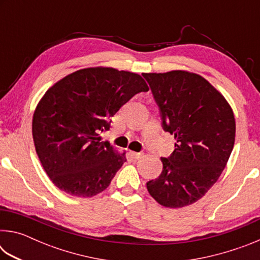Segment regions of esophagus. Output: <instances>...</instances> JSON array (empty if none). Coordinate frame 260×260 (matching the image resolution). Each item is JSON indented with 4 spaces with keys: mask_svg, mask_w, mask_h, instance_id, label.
Instances as JSON below:
<instances>
[{
    "mask_svg": "<svg viewBox=\"0 0 260 260\" xmlns=\"http://www.w3.org/2000/svg\"><path fill=\"white\" fill-rule=\"evenodd\" d=\"M132 156H133V158H135V159H140V158L143 156V152H136V151H132Z\"/></svg>",
    "mask_w": 260,
    "mask_h": 260,
    "instance_id": "34e87169",
    "label": "esophagus"
}]
</instances>
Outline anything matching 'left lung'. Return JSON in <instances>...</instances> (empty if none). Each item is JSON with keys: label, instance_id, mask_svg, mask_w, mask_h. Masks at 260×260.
<instances>
[{"label": "left lung", "instance_id": "left-lung-1", "mask_svg": "<svg viewBox=\"0 0 260 260\" xmlns=\"http://www.w3.org/2000/svg\"><path fill=\"white\" fill-rule=\"evenodd\" d=\"M142 76L159 107L162 128L175 139L173 153L161 158V173L147 189L165 208H183L201 200L225 169L235 142L234 112L200 74L174 70Z\"/></svg>", "mask_w": 260, "mask_h": 260}]
</instances>
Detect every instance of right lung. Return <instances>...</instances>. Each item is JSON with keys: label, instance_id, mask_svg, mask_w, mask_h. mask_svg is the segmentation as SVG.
I'll use <instances>...</instances> for the list:
<instances>
[{"label": "right lung", "instance_id": "1", "mask_svg": "<svg viewBox=\"0 0 260 260\" xmlns=\"http://www.w3.org/2000/svg\"><path fill=\"white\" fill-rule=\"evenodd\" d=\"M149 87L138 73L87 68L51 86L33 114L32 134L43 170L60 190L93 197L109 187L126 161L100 134L110 118Z\"/></svg>", "mask_w": 260, "mask_h": 260}]
</instances>
